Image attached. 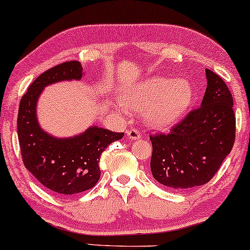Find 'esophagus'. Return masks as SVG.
Wrapping results in <instances>:
<instances>
[{"mask_svg":"<svg viewBox=\"0 0 250 250\" xmlns=\"http://www.w3.org/2000/svg\"><path fill=\"white\" fill-rule=\"evenodd\" d=\"M127 135H128V137L132 141L140 140V138L142 137V134L140 132V130H138V129H136V128L129 129V130L127 131Z\"/></svg>","mask_w":250,"mask_h":250,"instance_id":"34e87169","label":"esophagus"}]
</instances>
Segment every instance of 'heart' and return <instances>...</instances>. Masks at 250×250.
<instances>
[{
	"instance_id": "1",
	"label": "heart",
	"mask_w": 250,
	"mask_h": 250,
	"mask_svg": "<svg viewBox=\"0 0 250 250\" xmlns=\"http://www.w3.org/2000/svg\"><path fill=\"white\" fill-rule=\"evenodd\" d=\"M192 96V85L186 78L173 81L165 76H152L130 85L122 98L132 108L145 109V118L151 125L164 127L181 118Z\"/></svg>"
}]
</instances>
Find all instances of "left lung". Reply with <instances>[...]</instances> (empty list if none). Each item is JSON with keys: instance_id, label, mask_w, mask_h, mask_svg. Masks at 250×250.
Listing matches in <instances>:
<instances>
[{"instance_id": "obj_1", "label": "left lung", "mask_w": 250, "mask_h": 250, "mask_svg": "<svg viewBox=\"0 0 250 250\" xmlns=\"http://www.w3.org/2000/svg\"><path fill=\"white\" fill-rule=\"evenodd\" d=\"M202 105L168 134L150 135L151 172L162 185L190 189L213 178L235 141L233 97L220 76L207 69Z\"/></svg>"}]
</instances>
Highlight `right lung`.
<instances>
[{"label": "right lung", "instance_id": "right-lung-1", "mask_svg": "<svg viewBox=\"0 0 250 250\" xmlns=\"http://www.w3.org/2000/svg\"><path fill=\"white\" fill-rule=\"evenodd\" d=\"M80 61H68L48 69L21 97L17 118L21 159L28 172L49 190L60 196H71L93 188L99 181L100 156L123 132L90 127L83 134L56 138L40 128L37 102L47 85L61 81L81 80Z\"/></svg>", "mask_w": 250, "mask_h": 250}]
</instances>
